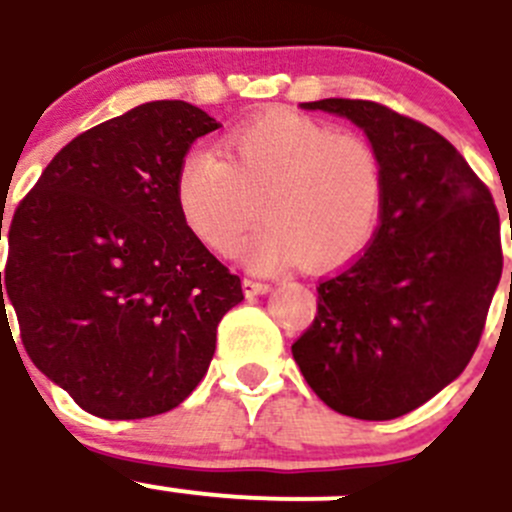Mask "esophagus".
<instances>
[{"instance_id":"1","label":"esophagus","mask_w":512,"mask_h":512,"mask_svg":"<svg viewBox=\"0 0 512 512\" xmlns=\"http://www.w3.org/2000/svg\"><path fill=\"white\" fill-rule=\"evenodd\" d=\"M270 286L262 281H252V278H244V293L247 296H260V293H268Z\"/></svg>"}]
</instances>
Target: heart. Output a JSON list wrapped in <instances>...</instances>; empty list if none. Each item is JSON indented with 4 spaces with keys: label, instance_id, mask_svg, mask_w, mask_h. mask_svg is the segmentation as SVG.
<instances>
[{
    "label": "heart",
    "instance_id": "b5f03b06",
    "mask_svg": "<svg viewBox=\"0 0 512 512\" xmlns=\"http://www.w3.org/2000/svg\"><path fill=\"white\" fill-rule=\"evenodd\" d=\"M226 162L208 149L182 157L175 201L182 219L213 250H237L255 221L268 224L244 244V262L275 270L301 257L309 268L348 260L379 219L384 177L373 146L355 133L296 113H270L231 131Z\"/></svg>",
    "mask_w": 512,
    "mask_h": 512
}]
</instances>
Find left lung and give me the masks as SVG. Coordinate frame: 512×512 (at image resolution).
Listing matches in <instances>:
<instances>
[{
    "label": "left lung",
    "mask_w": 512,
    "mask_h": 512,
    "mask_svg": "<svg viewBox=\"0 0 512 512\" xmlns=\"http://www.w3.org/2000/svg\"><path fill=\"white\" fill-rule=\"evenodd\" d=\"M348 118L381 162V224L368 250L319 283L293 361L327 407L394 420L459 379L502 275L500 216L441 133L379 102H301ZM512 237V234H510Z\"/></svg>",
    "instance_id": "1"
}]
</instances>
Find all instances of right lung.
I'll list each match as a JSON object with an SVG mask.
<instances>
[{
	"label": "right lung",
	"instance_id": "obj_1",
	"mask_svg": "<svg viewBox=\"0 0 512 512\" xmlns=\"http://www.w3.org/2000/svg\"><path fill=\"white\" fill-rule=\"evenodd\" d=\"M219 126L190 102H144L69 141L12 216L0 314L12 304L30 361L90 415L177 407L244 299L175 201L182 157Z\"/></svg>",
	"mask_w": 512,
	"mask_h": 512
}]
</instances>
